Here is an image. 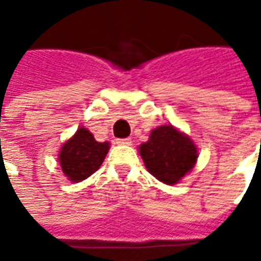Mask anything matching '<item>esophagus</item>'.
Instances as JSON below:
<instances>
[{
    "instance_id": "34e87169",
    "label": "esophagus",
    "mask_w": 261,
    "mask_h": 261,
    "mask_svg": "<svg viewBox=\"0 0 261 261\" xmlns=\"http://www.w3.org/2000/svg\"><path fill=\"white\" fill-rule=\"evenodd\" d=\"M117 144H120V145H131V138H120V140H117Z\"/></svg>"
}]
</instances>
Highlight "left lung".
I'll return each mask as SVG.
<instances>
[{"label": "left lung", "instance_id": "1", "mask_svg": "<svg viewBox=\"0 0 261 261\" xmlns=\"http://www.w3.org/2000/svg\"><path fill=\"white\" fill-rule=\"evenodd\" d=\"M140 155L148 172L165 185H176L194 168L198 158L196 144L173 125H161L141 144Z\"/></svg>", "mask_w": 261, "mask_h": 261}]
</instances>
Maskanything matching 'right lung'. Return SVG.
Returning <instances> with one entry per match:
<instances>
[{"label": "right lung", "instance_id": "add662e5", "mask_svg": "<svg viewBox=\"0 0 261 261\" xmlns=\"http://www.w3.org/2000/svg\"><path fill=\"white\" fill-rule=\"evenodd\" d=\"M110 144L97 142L89 130L80 127L60 149L59 162L67 179L74 183L93 175L106 158Z\"/></svg>", "mask_w": 261, "mask_h": 261}]
</instances>
